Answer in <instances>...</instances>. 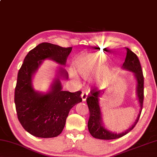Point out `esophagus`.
Returning <instances> with one entry per match:
<instances>
[{"label": "esophagus", "instance_id": "obj_1", "mask_svg": "<svg viewBox=\"0 0 157 157\" xmlns=\"http://www.w3.org/2000/svg\"><path fill=\"white\" fill-rule=\"evenodd\" d=\"M87 92L86 91H82V93L81 94V98L82 99V101H85L86 98H87Z\"/></svg>", "mask_w": 157, "mask_h": 157}]
</instances>
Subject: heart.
I'll list each match as a JSON object with an SVG mask.
<instances>
[{
	"label": "heart",
	"mask_w": 157,
	"mask_h": 157,
	"mask_svg": "<svg viewBox=\"0 0 157 157\" xmlns=\"http://www.w3.org/2000/svg\"><path fill=\"white\" fill-rule=\"evenodd\" d=\"M102 59H103V55H101L100 53L88 54L81 56L75 61V68L82 76L86 78L93 73L98 63ZM71 75L72 78L77 79V76L73 72H71Z\"/></svg>",
	"instance_id": "heart-1"
}]
</instances>
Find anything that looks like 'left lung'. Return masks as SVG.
Here are the masks:
<instances>
[{"label":"left lung","mask_w":157,"mask_h":157,"mask_svg":"<svg viewBox=\"0 0 157 157\" xmlns=\"http://www.w3.org/2000/svg\"><path fill=\"white\" fill-rule=\"evenodd\" d=\"M126 49V56L124 61L122 68L132 72L137 79V96H138L139 103L140 106V110L138 114V117L134 124L127 130L123 133H116L107 130L103 126L102 121V114L101 108L99 106L98 97L101 94L102 91L97 90L96 88L93 89L90 91V94L86 98L89 110V119L88 121V129L91 135L95 138L101 139V140H113L121 138L132 130L138 123L140 118L142 109L143 106L144 100V77L143 71L140 66V61L135 53L130 50L128 48ZM103 92H104L103 91Z\"/></svg>","instance_id":"1"}]
</instances>
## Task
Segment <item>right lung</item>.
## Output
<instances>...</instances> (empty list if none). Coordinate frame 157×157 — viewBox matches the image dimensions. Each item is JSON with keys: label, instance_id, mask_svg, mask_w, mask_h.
Masks as SVG:
<instances>
[{"label": "right lung", "instance_id": "obj_1", "mask_svg": "<svg viewBox=\"0 0 157 157\" xmlns=\"http://www.w3.org/2000/svg\"><path fill=\"white\" fill-rule=\"evenodd\" d=\"M72 49L43 43L25 57L17 75L14 103L19 122L31 135L44 138L58 136L65 126L71 109L82 102L80 91L71 93L62 90L59 76L68 78V73L62 68L48 93L36 91L32 86V76L42 61L49 59L65 66Z\"/></svg>", "mask_w": 157, "mask_h": 157}]
</instances>
